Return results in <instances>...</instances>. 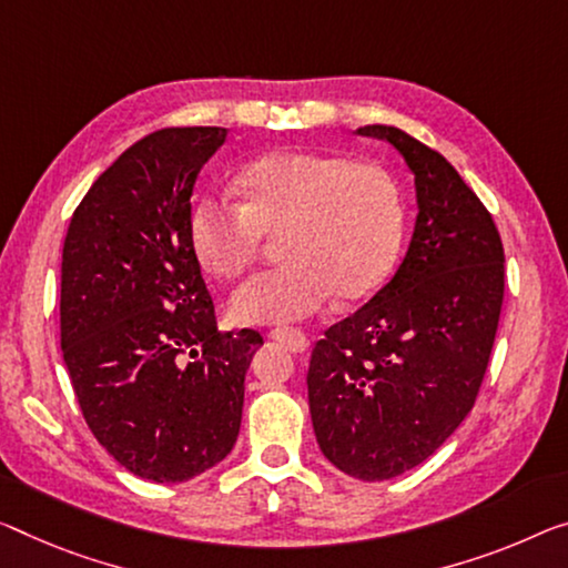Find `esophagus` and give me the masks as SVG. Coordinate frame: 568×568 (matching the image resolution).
<instances>
[{
  "label": "esophagus",
  "mask_w": 568,
  "mask_h": 568,
  "mask_svg": "<svg viewBox=\"0 0 568 568\" xmlns=\"http://www.w3.org/2000/svg\"><path fill=\"white\" fill-rule=\"evenodd\" d=\"M268 337L276 339V343H282V345L290 347L294 355L307 353V347H310L307 335L300 333V329H272V333H268Z\"/></svg>",
  "instance_id": "esophagus-1"
}]
</instances>
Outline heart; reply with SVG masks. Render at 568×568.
Returning a JSON list of instances; mask_svg holds the SVG:
<instances>
[{
    "label": "heart",
    "instance_id": "1",
    "mask_svg": "<svg viewBox=\"0 0 568 568\" xmlns=\"http://www.w3.org/2000/svg\"><path fill=\"white\" fill-rule=\"evenodd\" d=\"M241 203L205 193L187 213V241L207 274L233 278L256 258L264 233L278 231L272 272L231 296L241 325H290L337 296L361 300L386 282L404 239L394 180L375 164L345 156L276 150L235 174Z\"/></svg>",
    "mask_w": 568,
    "mask_h": 568
}]
</instances>
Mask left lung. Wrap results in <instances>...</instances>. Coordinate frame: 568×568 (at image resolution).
<instances>
[{"label": "left lung", "instance_id": "1", "mask_svg": "<svg viewBox=\"0 0 568 568\" xmlns=\"http://www.w3.org/2000/svg\"><path fill=\"white\" fill-rule=\"evenodd\" d=\"M414 174L416 223L396 274L312 351L317 444L339 473L381 483L429 459L465 422L500 322L503 243L439 152L396 126H361Z\"/></svg>", "mask_w": 568, "mask_h": 568}]
</instances>
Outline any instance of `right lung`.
Returning <instances> with one entry per match:
<instances>
[{"label":"right lung","instance_id":"add662e5","mask_svg":"<svg viewBox=\"0 0 568 568\" xmlns=\"http://www.w3.org/2000/svg\"><path fill=\"white\" fill-rule=\"evenodd\" d=\"M223 126L162 129L119 156L71 217L60 347L103 449L152 483H185L231 455L243 381L264 345L221 335L187 241L195 180Z\"/></svg>","mask_w":568,"mask_h":568}]
</instances>
